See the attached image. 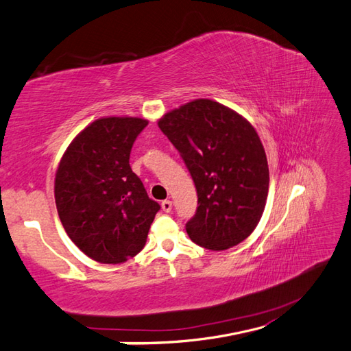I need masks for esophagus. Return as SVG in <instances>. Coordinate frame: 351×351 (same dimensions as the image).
Returning a JSON list of instances; mask_svg holds the SVG:
<instances>
[{
    "mask_svg": "<svg viewBox=\"0 0 351 351\" xmlns=\"http://www.w3.org/2000/svg\"><path fill=\"white\" fill-rule=\"evenodd\" d=\"M161 209H163L165 212L172 210V202H170V200H163V202H161Z\"/></svg>",
    "mask_w": 351,
    "mask_h": 351,
    "instance_id": "esophagus-1",
    "label": "esophagus"
}]
</instances>
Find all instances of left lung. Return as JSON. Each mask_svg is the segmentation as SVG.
<instances>
[{
  "label": "left lung",
  "instance_id": "1",
  "mask_svg": "<svg viewBox=\"0 0 351 351\" xmlns=\"http://www.w3.org/2000/svg\"><path fill=\"white\" fill-rule=\"evenodd\" d=\"M190 170L199 197L186 232L195 245L226 250L255 230L265 208L269 172L254 125L228 106L195 99L158 120Z\"/></svg>",
  "mask_w": 351,
  "mask_h": 351
}]
</instances>
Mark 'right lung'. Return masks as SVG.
I'll return each instance as SVG.
<instances>
[{
    "instance_id": "obj_1",
    "label": "right lung",
    "mask_w": 351,
    "mask_h": 351,
    "mask_svg": "<svg viewBox=\"0 0 351 351\" xmlns=\"http://www.w3.org/2000/svg\"><path fill=\"white\" fill-rule=\"evenodd\" d=\"M147 124L138 117L99 119L60 158L55 179L60 222L97 263L121 264L138 255L160 210L129 165L133 142Z\"/></svg>"
}]
</instances>
